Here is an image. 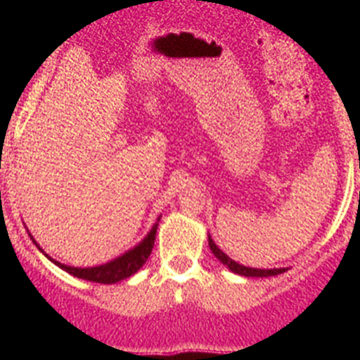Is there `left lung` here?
<instances>
[{
  "label": "left lung",
  "mask_w": 360,
  "mask_h": 360,
  "mask_svg": "<svg viewBox=\"0 0 360 360\" xmlns=\"http://www.w3.org/2000/svg\"><path fill=\"white\" fill-rule=\"evenodd\" d=\"M209 247H211L212 254H214L216 257H218L219 262L224 263V265L229 266V270H232L234 274H240V276H247V278H269V276H278V274H283L287 269H250V266H243L240 265V263H236L234 259H231V257L227 256L225 252H221V250L216 247V243L212 241V238L209 236Z\"/></svg>",
  "instance_id": "8db88e82"
}]
</instances>
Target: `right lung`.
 I'll return each mask as SVG.
<instances>
[{
	"instance_id": "obj_1",
	"label": "right lung",
	"mask_w": 360,
	"mask_h": 360,
	"mask_svg": "<svg viewBox=\"0 0 360 360\" xmlns=\"http://www.w3.org/2000/svg\"><path fill=\"white\" fill-rule=\"evenodd\" d=\"M157 227H158V221L153 225V229L149 231L148 236H146L141 243L136 245V247H133L131 250H128V252L119 256L117 259H113V262L104 263V265L90 266V269H77V266H68V265H63V263L59 262H53L52 257H50V259H52L57 266H61L63 270H66L68 274L75 276V278H81V279H86V281H94V283H104V285L119 283L122 281V279L135 274L136 270H141V266L148 262L149 254H151L153 250V245H155ZM34 243H36V241H34Z\"/></svg>"
}]
</instances>
